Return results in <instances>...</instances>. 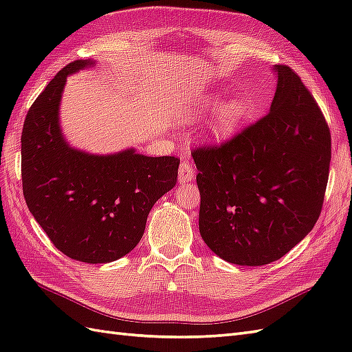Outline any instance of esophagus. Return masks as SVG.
<instances>
[{"instance_id": "obj_1", "label": "esophagus", "mask_w": 352, "mask_h": 352, "mask_svg": "<svg viewBox=\"0 0 352 352\" xmlns=\"http://www.w3.org/2000/svg\"><path fill=\"white\" fill-rule=\"evenodd\" d=\"M194 168L192 164L188 161H182L179 166V181L181 182H191L194 179Z\"/></svg>"}]
</instances>
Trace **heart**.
<instances>
[{
	"label": "heart",
	"mask_w": 352,
	"mask_h": 352,
	"mask_svg": "<svg viewBox=\"0 0 352 352\" xmlns=\"http://www.w3.org/2000/svg\"><path fill=\"white\" fill-rule=\"evenodd\" d=\"M219 102L218 96H204L199 101L194 102V104L188 109L185 113L181 115V121L182 122H191L199 119L204 111L210 110L213 106H217ZM246 116V107L243 102L239 98H231L226 102H222L219 109L217 110V113L213 115L210 119L209 126H208V133L210 135V139L222 142L230 139L233 135L241 125L245 121Z\"/></svg>",
	"instance_id": "heart-1"
}]
</instances>
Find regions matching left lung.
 I'll use <instances>...</instances> for the list:
<instances>
[{
	"label": "left lung",
	"mask_w": 352,
	"mask_h": 352,
	"mask_svg": "<svg viewBox=\"0 0 352 352\" xmlns=\"http://www.w3.org/2000/svg\"><path fill=\"white\" fill-rule=\"evenodd\" d=\"M270 111L233 139L192 151L200 190L199 228L222 260H279L318 221L329 181L331 137L300 77L275 65Z\"/></svg>",
	"instance_id": "left-lung-1"
}]
</instances>
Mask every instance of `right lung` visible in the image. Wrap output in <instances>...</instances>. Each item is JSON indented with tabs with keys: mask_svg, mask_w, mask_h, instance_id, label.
<instances>
[{
	"mask_svg": "<svg viewBox=\"0 0 352 352\" xmlns=\"http://www.w3.org/2000/svg\"><path fill=\"white\" fill-rule=\"evenodd\" d=\"M94 64L70 63L32 102L21 140L22 186L32 217L59 251L101 264L140 242L152 206L176 185L181 161L146 157L133 148L94 155L67 143L59 126L65 80Z\"/></svg>",
	"mask_w": 352,
	"mask_h": 352,
	"instance_id": "right-lung-1",
	"label": "right lung"
}]
</instances>
